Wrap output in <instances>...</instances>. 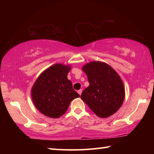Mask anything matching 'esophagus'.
<instances>
[{"label":"esophagus","mask_w":154,"mask_h":154,"mask_svg":"<svg viewBox=\"0 0 154 154\" xmlns=\"http://www.w3.org/2000/svg\"><path fill=\"white\" fill-rule=\"evenodd\" d=\"M77 92H78V94H79V95H81V94H82V90H78V91H77Z\"/></svg>","instance_id":"obj_1"}]
</instances>
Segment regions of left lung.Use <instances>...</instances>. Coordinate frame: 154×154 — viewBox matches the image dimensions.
<instances>
[{
  "mask_svg": "<svg viewBox=\"0 0 154 154\" xmlns=\"http://www.w3.org/2000/svg\"><path fill=\"white\" fill-rule=\"evenodd\" d=\"M82 70L90 85L82 92V100L100 118L112 116L121 107L125 98L120 77L113 68L102 62H89Z\"/></svg>",
  "mask_w": 154,
  "mask_h": 154,
  "instance_id": "obj_1",
  "label": "left lung"
}]
</instances>
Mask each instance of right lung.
Returning <instances> with one entry per match:
<instances>
[{"instance_id": "add662e5", "label": "right lung", "mask_w": 154, "mask_h": 154, "mask_svg": "<svg viewBox=\"0 0 154 154\" xmlns=\"http://www.w3.org/2000/svg\"><path fill=\"white\" fill-rule=\"evenodd\" d=\"M71 69L70 65L54 64L45 70L34 83L31 90L34 105L49 118H60L71 101L80 96L67 78Z\"/></svg>"}]
</instances>
